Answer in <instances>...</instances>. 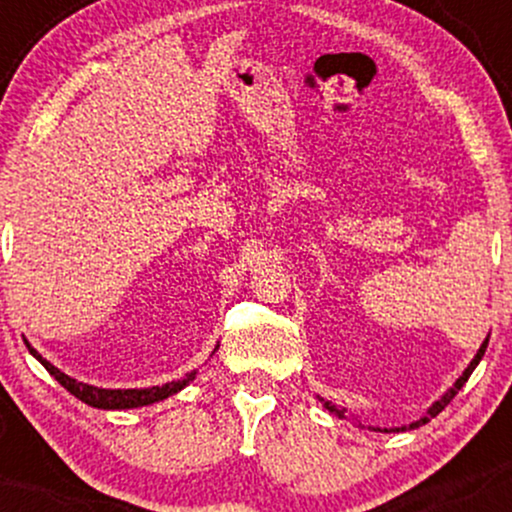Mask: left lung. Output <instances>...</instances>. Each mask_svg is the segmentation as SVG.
Masks as SVG:
<instances>
[{
	"mask_svg": "<svg viewBox=\"0 0 512 512\" xmlns=\"http://www.w3.org/2000/svg\"><path fill=\"white\" fill-rule=\"evenodd\" d=\"M486 346H489V339H484V344H481V346H479L477 356H474V358H472V363H469V366H467V368H464V373L460 375V378H457V383H455V385H452V387H450V390H448V392H445V395H443V397H440V399H438V402H436V404H433V407L426 411V416H421V419H419V421H414V424H409V426H397V428H378V426H368V428H370V431H380V433H402V431H411V428H419V426H424V424H428V421H431V419H433V416H438V414H440V411H443L445 407H448V404H450V399H452V397H455V395H457V392H460V390H462V385H464V383H467V380H469V375H472V370L479 366V361H481V356H484ZM320 402H322V407H325L327 411H332V414H334V416H339V419H344V414H346V409H344V407H339V404H334V402H330V399H322V397H320ZM358 426H361V428H363V424H361V421H358Z\"/></svg>",
	"mask_w": 512,
	"mask_h": 512,
	"instance_id": "8db88e82",
	"label": "left lung"
}]
</instances>
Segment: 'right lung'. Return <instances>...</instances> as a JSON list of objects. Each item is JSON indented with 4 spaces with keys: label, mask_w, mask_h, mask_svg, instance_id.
<instances>
[{
    "label": "right lung",
    "mask_w": 512,
    "mask_h": 512,
    "mask_svg": "<svg viewBox=\"0 0 512 512\" xmlns=\"http://www.w3.org/2000/svg\"><path fill=\"white\" fill-rule=\"evenodd\" d=\"M26 346H28V351H31V354L38 358L40 363H43L45 370H48L52 378H55L57 383L64 387V390H69L76 399H81V402L91 404V407H98V409H134V407H146V404L161 402V399L175 395V392H180L182 387L190 385L197 375V370H192V373H187L182 380H173V383H166L161 387L158 385L144 387V390H103V387H93V385L79 383V380L69 378V375L62 373L60 368H55L50 361H45V358L40 356L31 344L26 342Z\"/></svg>",
    "instance_id": "obj_1"
}]
</instances>
